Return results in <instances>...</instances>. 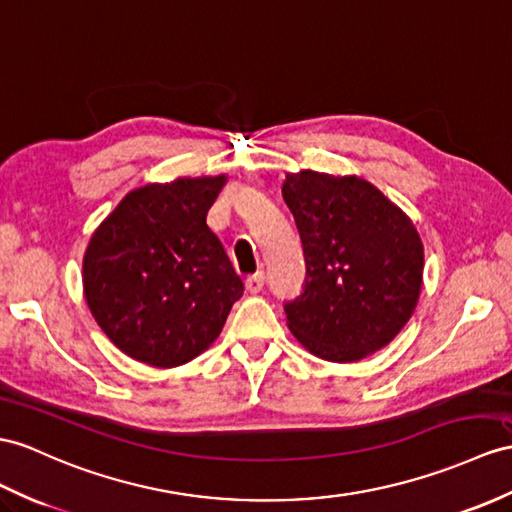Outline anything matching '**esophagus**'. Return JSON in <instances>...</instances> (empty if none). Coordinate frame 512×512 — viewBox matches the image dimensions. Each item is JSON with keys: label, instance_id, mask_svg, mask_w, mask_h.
I'll return each mask as SVG.
<instances>
[{"label": "esophagus", "instance_id": "obj_1", "mask_svg": "<svg viewBox=\"0 0 512 512\" xmlns=\"http://www.w3.org/2000/svg\"><path fill=\"white\" fill-rule=\"evenodd\" d=\"M245 289L249 293H260V291H263L265 289V273L263 271H256L254 276H249L245 280Z\"/></svg>", "mask_w": 512, "mask_h": 512}]
</instances>
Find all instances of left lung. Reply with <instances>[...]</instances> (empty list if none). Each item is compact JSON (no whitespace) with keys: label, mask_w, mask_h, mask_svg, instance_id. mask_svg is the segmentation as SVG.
Wrapping results in <instances>:
<instances>
[{"label":"left lung","mask_w":512,"mask_h":512,"mask_svg":"<svg viewBox=\"0 0 512 512\" xmlns=\"http://www.w3.org/2000/svg\"><path fill=\"white\" fill-rule=\"evenodd\" d=\"M282 197L306 260L302 293L284 302L295 339L332 363L391 343L421 291L423 245L413 223L356 176L289 173Z\"/></svg>","instance_id":"obj_1"}]
</instances>
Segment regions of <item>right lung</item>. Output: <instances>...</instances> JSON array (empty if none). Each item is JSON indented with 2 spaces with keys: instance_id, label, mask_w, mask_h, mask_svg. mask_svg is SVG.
Here are the masks:
<instances>
[{
  "instance_id": "right-lung-1",
  "label": "right lung",
  "mask_w": 512,
  "mask_h": 512,
  "mask_svg": "<svg viewBox=\"0 0 512 512\" xmlns=\"http://www.w3.org/2000/svg\"><path fill=\"white\" fill-rule=\"evenodd\" d=\"M226 176L149 184L121 199L84 254V295L123 354L189 363L213 343L243 282L206 226Z\"/></svg>"
}]
</instances>
